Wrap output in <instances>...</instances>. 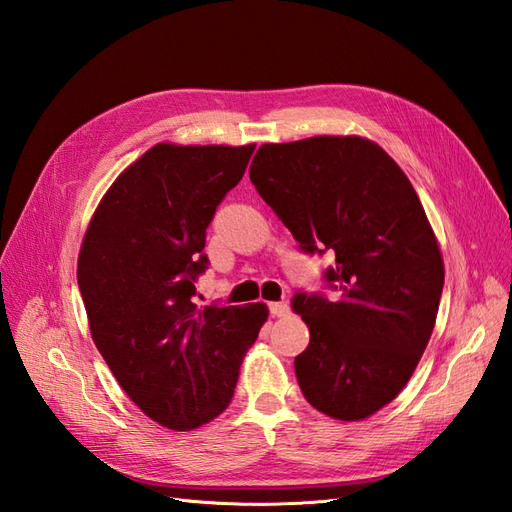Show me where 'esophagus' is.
Wrapping results in <instances>:
<instances>
[{
    "instance_id": "obj_1",
    "label": "esophagus",
    "mask_w": 512,
    "mask_h": 512,
    "mask_svg": "<svg viewBox=\"0 0 512 512\" xmlns=\"http://www.w3.org/2000/svg\"><path fill=\"white\" fill-rule=\"evenodd\" d=\"M269 312H271V316L282 318V316L290 314V307L286 301H275V303H269Z\"/></svg>"
}]
</instances>
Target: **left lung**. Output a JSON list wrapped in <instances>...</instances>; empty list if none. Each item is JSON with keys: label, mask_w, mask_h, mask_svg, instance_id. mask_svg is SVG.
Segmentation results:
<instances>
[{"label": "left lung", "mask_w": 512, "mask_h": 512, "mask_svg": "<svg viewBox=\"0 0 512 512\" xmlns=\"http://www.w3.org/2000/svg\"><path fill=\"white\" fill-rule=\"evenodd\" d=\"M250 179L303 254H335L322 273L335 297H292L309 329L294 374L316 410L361 421L404 389L436 324L444 265L421 200L359 136L262 145Z\"/></svg>", "instance_id": "1"}]
</instances>
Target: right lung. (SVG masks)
<instances>
[{
	"instance_id": "1",
	"label": "right lung",
	"mask_w": 512,
	"mask_h": 512,
	"mask_svg": "<svg viewBox=\"0 0 512 512\" xmlns=\"http://www.w3.org/2000/svg\"><path fill=\"white\" fill-rule=\"evenodd\" d=\"M254 145H156L123 170L85 232L79 290L113 376L153 421L188 431L222 414L265 303L200 309L207 226Z\"/></svg>"
}]
</instances>
